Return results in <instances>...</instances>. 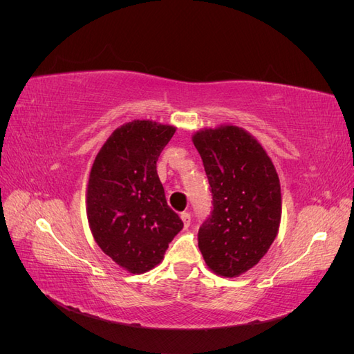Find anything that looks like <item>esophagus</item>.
Listing matches in <instances>:
<instances>
[{
  "label": "esophagus",
  "mask_w": 354,
  "mask_h": 354,
  "mask_svg": "<svg viewBox=\"0 0 354 354\" xmlns=\"http://www.w3.org/2000/svg\"><path fill=\"white\" fill-rule=\"evenodd\" d=\"M181 221H183V224H185V227L187 229L189 226H190V214L189 212H181Z\"/></svg>",
  "instance_id": "1"
}]
</instances>
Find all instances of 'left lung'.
Listing matches in <instances>:
<instances>
[{
  "mask_svg": "<svg viewBox=\"0 0 354 354\" xmlns=\"http://www.w3.org/2000/svg\"><path fill=\"white\" fill-rule=\"evenodd\" d=\"M192 142L212 194V212L198 232V246L209 270L236 277L259 264L279 232V177L259 140L241 127L203 128Z\"/></svg>",
  "mask_w": 354,
  "mask_h": 354,
  "instance_id": "8db88e82",
  "label": "left lung"
}]
</instances>
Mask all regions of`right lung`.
I'll list each match as a JSON object with an SVG mask.
<instances>
[{
  "label": "right lung",
  "mask_w": 354,
  "mask_h": 354,
  "mask_svg": "<svg viewBox=\"0 0 354 354\" xmlns=\"http://www.w3.org/2000/svg\"><path fill=\"white\" fill-rule=\"evenodd\" d=\"M176 127L127 122L104 142L90 171L87 217L102 251L133 274L164 259L183 221L168 207L156 160Z\"/></svg>",
  "instance_id": "add662e5"
}]
</instances>
